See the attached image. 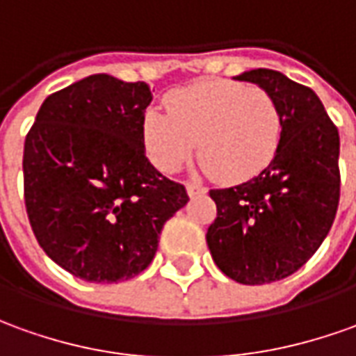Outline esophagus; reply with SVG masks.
<instances>
[{"label":"esophagus","mask_w":356,"mask_h":356,"mask_svg":"<svg viewBox=\"0 0 356 356\" xmlns=\"http://www.w3.org/2000/svg\"><path fill=\"white\" fill-rule=\"evenodd\" d=\"M187 193L191 195V197H197V195H204V193H207V187H204V185H200V183H188Z\"/></svg>","instance_id":"1"}]
</instances>
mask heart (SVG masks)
I'll list each match as a JSON object with an SVG mask.
<instances>
[{
  "instance_id": "heart-1",
  "label": "heart",
  "mask_w": 356,
  "mask_h": 356,
  "mask_svg": "<svg viewBox=\"0 0 356 356\" xmlns=\"http://www.w3.org/2000/svg\"><path fill=\"white\" fill-rule=\"evenodd\" d=\"M165 105L168 113L149 108L142 127L147 156L165 173L188 161L197 142L202 165L224 183L257 177L279 152V105L261 87L209 79L173 91Z\"/></svg>"
}]
</instances>
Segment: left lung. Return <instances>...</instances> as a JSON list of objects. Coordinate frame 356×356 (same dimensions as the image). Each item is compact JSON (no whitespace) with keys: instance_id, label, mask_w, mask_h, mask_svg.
Masks as SVG:
<instances>
[{"instance_id":"1","label":"left lung","mask_w":356,"mask_h":356,"mask_svg":"<svg viewBox=\"0 0 356 356\" xmlns=\"http://www.w3.org/2000/svg\"><path fill=\"white\" fill-rule=\"evenodd\" d=\"M263 87L279 105L282 136L257 177L212 188L216 218L207 232L218 269L241 284L286 279L325 239L341 195L339 130L310 87L275 70L238 76Z\"/></svg>"}]
</instances>
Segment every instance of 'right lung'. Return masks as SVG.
Masks as SVG:
<instances>
[{"mask_svg":"<svg viewBox=\"0 0 356 356\" xmlns=\"http://www.w3.org/2000/svg\"><path fill=\"white\" fill-rule=\"evenodd\" d=\"M152 91L95 74L46 97L25 138L23 187L31 228L50 259L89 282L140 275L159 234L187 204L185 185L146 158Z\"/></svg>","mask_w":356,"mask_h":356,"instance_id":"obj_1","label":"right lung"}]
</instances>
